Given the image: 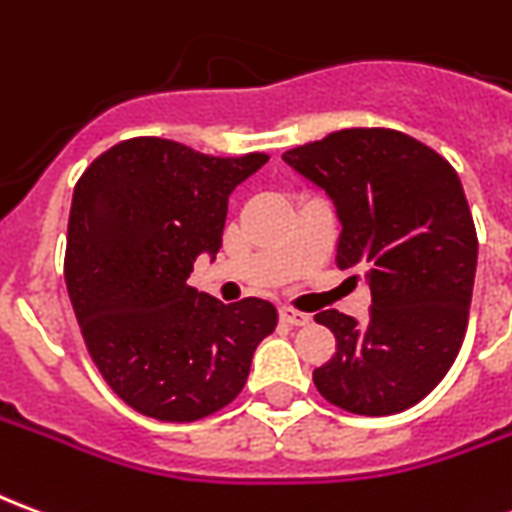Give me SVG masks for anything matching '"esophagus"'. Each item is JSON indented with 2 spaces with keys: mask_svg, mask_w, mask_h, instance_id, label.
Here are the masks:
<instances>
[{
  "mask_svg": "<svg viewBox=\"0 0 512 512\" xmlns=\"http://www.w3.org/2000/svg\"><path fill=\"white\" fill-rule=\"evenodd\" d=\"M279 321L288 323V326H307V323H310V315L290 310V307H282V310H279Z\"/></svg>",
  "mask_w": 512,
  "mask_h": 512,
  "instance_id": "1",
  "label": "esophagus"
}]
</instances>
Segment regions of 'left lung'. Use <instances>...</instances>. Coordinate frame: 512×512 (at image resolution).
I'll use <instances>...</instances> for the list:
<instances>
[{"instance_id": "8db88e82", "label": "left lung", "mask_w": 512, "mask_h": 512, "mask_svg": "<svg viewBox=\"0 0 512 512\" xmlns=\"http://www.w3.org/2000/svg\"><path fill=\"white\" fill-rule=\"evenodd\" d=\"M282 158L334 202L337 266L362 268L373 293L365 323L315 315L337 354L312 381L351 414L406 411L447 376L469 321L477 233L458 172L389 128H345Z\"/></svg>"}]
</instances>
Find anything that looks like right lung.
Segmentation results:
<instances>
[{
	"instance_id": "1",
	"label": "right lung",
	"mask_w": 512,
	"mask_h": 512,
	"mask_svg": "<svg viewBox=\"0 0 512 512\" xmlns=\"http://www.w3.org/2000/svg\"><path fill=\"white\" fill-rule=\"evenodd\" d=\"M266 161L136 136L76 183L65 285L101 376L139 414L191 422L219 411L277 329L271 301L222 304L189 285L197 257L216 260L230 194Z\"/></svg>"
}]
</instances>
